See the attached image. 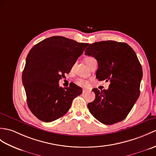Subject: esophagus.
Wrapping results in <instances>:
<instances>
[{"label":"esophagus","instance_id":"obj_1","mask_svg":"<svg viewBox=\"0 0 156 156\" xmlns=\"http://www.w3.org/2000/svg\"><path fill=\"white\" fill-rule=\"evenodd\" d=\"M90 92L88 90H87V89H83L82 90V92L84 93V94H85V93H87V92Z\"/></svg>","mask_w":156,"mask_h":156}]
</instances>
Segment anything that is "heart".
Wrapping results in <instances>:
<instances>
[{
  "instance_id": "heart-1",
  "label": "heart",
  "mask_w": 156,
  "mask_h": 156,
  "mask_svg": "<svg viewBox=\"0 0 156 156\" xmlns=\"http://www.w3.org/2000/svg\"><path fill=\"white\" fill-rule=\"evenodd\" d=\"M95 60V58H93V57H91V56H88V57H86V58L84 59V62H85V63L88 65V66L90 67V66H91V64H92V62L94 61ZM74 68V64L73 65V66H72V69H73V68ZM76 83L78 84H79V85H80V86H87L88 84V82H86V81H85V80H82V79H79V80H77V82H76Z\"/></svg>"
}]
</instances>
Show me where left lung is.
<instances>
[{
	"label": "left lung",
	"instance_id": "8db88e82",
	"mask_svg": "<svg viewBox=\"0 0 156 156\" xmlns=\"http://www.w3.org/2000/svg\"><path fill=\"white\" fill-rule=\"evenodd\" d=\"M85 54L98 61L97 79L110 82L108 90H92L96 98L88 104L90 112L104 124L122 121L140 94L142 68L134 50L126 43L107 41L90 44Z\"/></svg>",
	"mask_w": 156,
	"mask_h": 156
}]
</instances>
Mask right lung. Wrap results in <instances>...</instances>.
<instances>
[{"instance_id": "obj_1", "label": "right lung", "mask_w": 156, "mask_h": 156, "mask_svg": "<svg viewBox=\"0 0 156 156\" xmlns=\"http://www.w3.org/2000/svg\"><path fill=\"white\" fill-rule=\"evenodd\" d=\"M88 43L55 36L34 45L27 57L22 79L27 104L40 120L50 122L63 116L82 90L75 84L63 88L58 82L69 73Z\"/></svg>"}]
</instances>
